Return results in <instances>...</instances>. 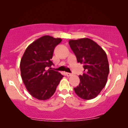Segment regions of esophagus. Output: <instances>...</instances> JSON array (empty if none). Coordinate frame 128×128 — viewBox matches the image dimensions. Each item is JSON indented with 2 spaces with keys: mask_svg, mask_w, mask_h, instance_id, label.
Listing matches in <instances>:
<instances>
[{
  "mask_svg": "<svg viewBox=\"0 0 128 128\" xmlns=\"http://www.w3.org/2000/svg\"><path fill=\"white\" fill-rule=\"evenodd\" d=\"M66 75H67V76H72V74L70 73H66Z\"/></svg>",
  "mask_w": 128,
  "mask_h": 128,
  "instance_id": "esophagus-1",
  "label": "esophagus"
}]
</instances>
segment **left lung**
Listing matches in <instances>:
<instances>
[{
  "label": "left lung",
  "instance_id": "obj_1",
  "mask_svg": "<svg viewBox=\"0 0 128 128\" xmlns=\"http://www.w3.org/2000/svg\"><path fill=\"white\" fill-rule=\"evenodd\" d=\"M69 45L77 58L84 64V73L79 75L80 83L74 88L79 98L85 100L95 98L105 87L110 67L106 53L96 42L88 38L70 40Z\"/></svg>",
  "mask_w": 128,
  "mask_h": 128
}]
</instances>
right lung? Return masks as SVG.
Masks as SVG:
<instances>
[{"label": "right lung", "mask_w": 128, "mask_h": 128, "mask_svg": "<svg viewBox=\"0 0 128 128\" xmlns=\"http://www.w3.org/2000/svg\"><path fill=\"white\" fill-rule=\"evenodd\" d=\"M61 41L59 38L42 36L28 46L22 56L20 64L22 80L30 94L36 99H49L64 77L50 67L54 65L51 59L54 49Z\"/></svg>", "instance_id": "1"}]
</instances>
